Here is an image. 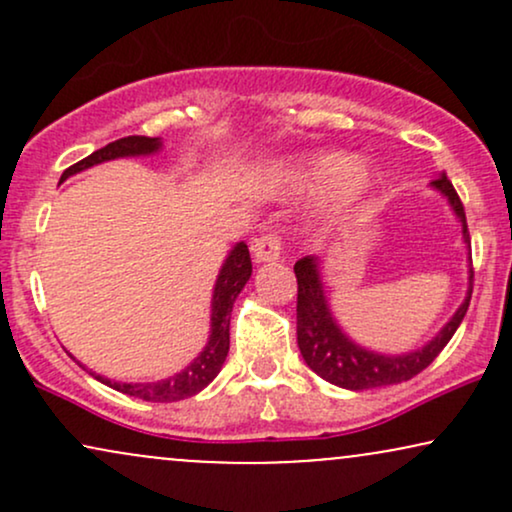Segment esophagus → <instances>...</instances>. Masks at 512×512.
<instances>
[{
    "label": "esophagus",
    "instance_id": "obj_1",
    "mask_svg": "<svg viewBox=\"0 0 512 512\" xmlns=\"http://www.w3.org/2000/svg\"><path fill=\"white\" fill-rule=\"evenodd\" d=\"M281 236L279 233L269 231V233H262V236H257L252 240V255H255L257 262H274L279 260L281 255Z\"/></svg>",
    "mask_w": 512,
    "mask_h": 512
}]
</instances>
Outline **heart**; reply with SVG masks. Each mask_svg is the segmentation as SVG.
I'll use <instances>...</instances> for the list:
<instances>
[{"label": "heart", "instance_id": "obj_1", "mask_svg": "<svg viewBox=\"0 0 512 512\" xmlns=\"http://www.w3.org/2000/svg\"><path fill=\"white\" fill-rule=\"evenodd\" d=\"M298 182L308 187H320L332 182L330 204L334 211L354 207V204L366 195L370 178L363 168L351 166L344 156L339 154H320L301 163L296 170Z\"/></svg>", "mask_w": 512, "mask_h": 512}]
</instances>
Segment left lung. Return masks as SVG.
I'll use <instances>...</instances> for the list:
<instances>
[{"label":"left lung","instance_id":"left-lung-1","mask_svg":"<svg viewBox=\"0 0 512 512\" xmlns=\"http://www.w3.org/2000/svg\"><path fill=\"white\" fill-rule=\"evenodd\" d=\"M433 187H438V190L450 199L452 209H455V214L462 219L464 240L469 243L467 216H464L462 199L455 192V187H452V182L445 178V175H438V178L433 180ZM469 257H472V252H469ZM293 272H296L298 279V349H301L305 363H308L320 378H325L327 383L332 385L346 387V390H370V387L395 385L419 375L421 370L431 366L440 351L445 349V344L450 342L452 334L460 327L462 317L467 315L469 301H472L474 269H469L467 298H464L460 310L452 315V320L443 327V332H440L431 344H426L424 349L407 356H380L370 354V351L349 342V339L339 332V327L334 325L330 310H327L325 296H322V284L320 276H317V267L310 257H303V260L293 264Z\"/></svg>","mask_w":512,"mask_h":512}]
</instances>
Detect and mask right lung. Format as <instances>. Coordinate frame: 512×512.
<instances>
[{
  "label": "right lung",
  "instance_id": "1",
  "mask_svg": "<svg viewBox=\"0 0 512 512\" xmlns=\"http://www.w3.org/2000/svg\"><path fill=\"white\" fill-rule=\"evenodd\" d=\"M161 146L156 137H122L117 142L103 146V149L93 151L91 156L81 158L79 163L69 166L62 173V180H67L69 175L79 173V170L96 166V163L110 161V158L120 156H139V154H154ZM252 274V262H250V250L245 243H238L228 255L226 264H223L219 281H216L214 289V305H211V337L207 349L195 358V363H190L182 373L173 375L168 380H158V383H110L108 378L98 380L105 385H110L113 390L122 392V395L144 399V402H178V399H187L197 395L199 390H204L211 380L219 375L228 356V327H231V310L236 303L238 293L243 291V286L248 284Z\"/></svg>",
  "mask_w": 512,
  "mask_h": 512
}]
</instances>
